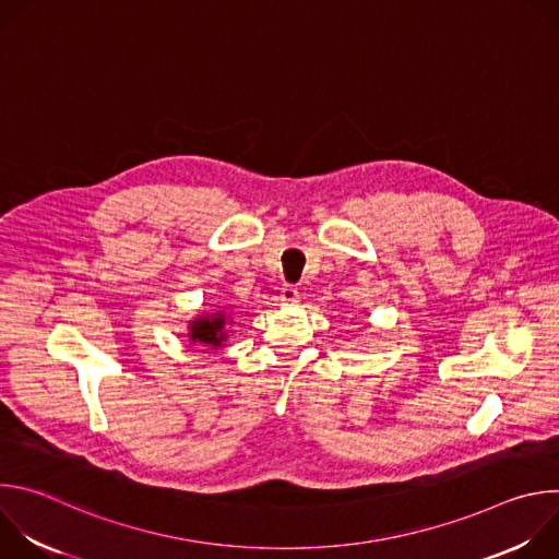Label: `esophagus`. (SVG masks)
<instances>
[{"instance_id": "obj_1", "label": "esophagus", "mask_w": 559, "mask_h": 559, "mask_svg": "<svg viewBox=\"0 0 559 559\" xmlns=\"http://www.w3.org/2000/svg\"><path fill=\"white\" fill-rule=\"evenodd\" d=\"M296 298H298V289L294 285H285L281 292V300L285 305H292V302H296Z\"/></svg>"}]
</instances>
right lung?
<instances>
[{
	"mask_svg": "<svg viewBox=\"0 0 559 559\" xmlns=\"http://www.w3.org/2000/svg\"><path fill=\"white\" fill-rule=\"evenodd\" d=\"M225 323L227 316L223 311H214L210 316H201L190 325V341L192 343H203L210 347H221L223 341L227 338L225 334Z\"/></svg>",
	"mask_w": 559,
	"mask_h": 559,
	"instance_id": "right-lung-1",
	"label": "right lung"
}]
</instances>
